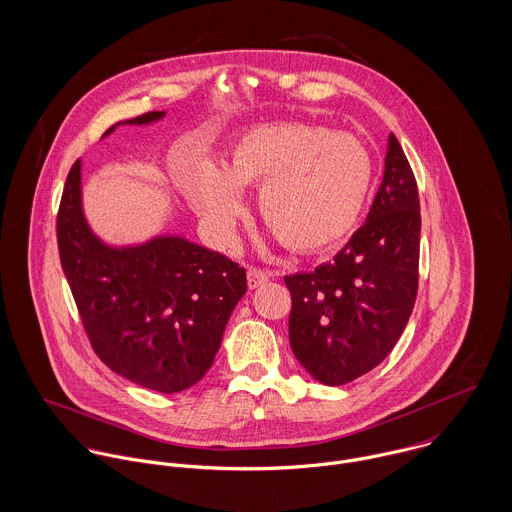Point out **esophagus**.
I'll return each instance as SVG.
<instances>
[{
    "mask_svg": "<svg viewBox=\"0 0 512 512\" xmlns=\"http://www.w3.org/2000/svg\"><path fill=\"white\" fill-rule=\"evenodd\" d=\"M268 280H270V272H268V270H260V268H254V266L248 268V288H250V290L260 288V286L266 284Z\"/></svg>",
    "mask_w": 512,
    "mask_h": 512,
    "instance_id": "obj_1",
    "label": "esophagus"
}]
</instances>
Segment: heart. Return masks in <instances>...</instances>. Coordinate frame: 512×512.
I'll list each match as a JSON object with an SVG mask.
<instances>
[{
    "mask_svg": "<svg viewBox=\"0 0 512 512\" xmlns=\"http://www.w3.org/2000/svg\"><path fill=\"white\" fill-rule=\"evenodd\" d=\"M258 187V215L288 250L313 254L353 232L372 185V157L347 132L307 122L260 124L238 134L220 169L197 163L179 189L191 209L222 240L234 238L244 187Z\"/></svg>",
    "mask_w": 512,
    "mask_h": 512,
    "instance_id": "obj_1",
    "label": "heart"
}]
</instances>
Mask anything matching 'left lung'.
<instances>
[{"instance_id": "obj_1", "label": "left lung", "mask_w": 512, "mask_h": 512, "mask_svg": "<svg viewBox=\"0 0 512 512\" xmlns=\"http://www.w3.org/2000/svg\"><path fill=\"white\" fill-rule=\"evenodd\" d=\"M420 228L416 179L390 134L365 224L331 262L284 278L293 355L321 384L363 376L398 343L418 293Z\"/></svg>"}]
</instances>
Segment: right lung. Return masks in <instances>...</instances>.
Masks as SVG:
<instances>
[{"instance_id":"add662e5","label":"right lung","mask_w":512,"mask_h":512,"mask_svg":"<svg viewBox=\"0 0 512 512\" xmlns=\"http://www.w3.org/2000/svg\"><path fill=\"white\" fill-rule=\"evenodd\" d=\"M147 112L118 126H147ZM82 163L67 177L57 217L63 272L92 349L116 374L163 394L197 384L215 363L246 270L179 234L112 246L82 209Z\"/></svg>"}]
</instances>
